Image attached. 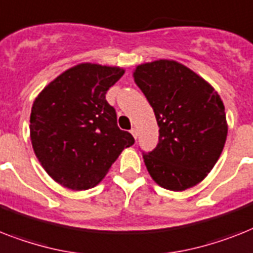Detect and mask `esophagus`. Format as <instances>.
<instances>
[{
  "instance_id": "34e87169",
  "label": "esophagus",
  "mask_w": 253,
  "mask_h": 253,
  "mask_svg": "<svg viewBox=\"0 0 253 253\" xmlns=\"http://www.w3.org/2000/svg\"><path fill=\"white\" fill-rule=\"evenodd\" d=\"M130 132L132 133V136L135 137V139H136V137H137V130H136V128H131Z\"/></svg>"
}]
</instances>
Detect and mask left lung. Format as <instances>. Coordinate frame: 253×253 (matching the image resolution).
Masks as SVG:
<instances>
[{"instance_id": "8db88e82", "label": "left lung", "mask_w": 253, "mask_h": 253, "mask_svg": "<svg viewBox=\"0 0 253 253\" xmlns=\"http://www.w3.org/2000/svg\"><path fill=\"white\" fill-rule=\"evenodd\" d=\"M132 77L160 127L159 144L143 156L148 173L166 190L196 186L211 173L226 143V113L219 94L174 59L137 65Z\"/></svg>"}]
</instances>
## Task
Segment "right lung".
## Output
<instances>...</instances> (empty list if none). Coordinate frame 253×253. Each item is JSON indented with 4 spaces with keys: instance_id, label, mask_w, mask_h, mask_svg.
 <instances>
[{
    "instance_id": "1",
    "label": "right lung",
    "mask_w": 253,
    "mask_h": 253,
    "mask_svg": "<svg viewBox=\"0 0 253 253\" xmlns=\"http://www.w3.org/2000/svg\"><path fill=\"white\" fill-rule=\"evenodd\" d=\"M125 69L84 62L70 67L35 98L30 136L48 175L69 190L97 186L125 148L135 143L120 130L105 100Z\"/></svg>"
}]
</instances>
